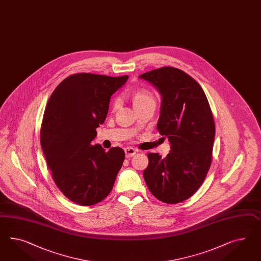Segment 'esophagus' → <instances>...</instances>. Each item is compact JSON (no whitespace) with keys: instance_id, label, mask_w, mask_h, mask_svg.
Returning a JSON list of instances; mask_svg holds the SVG:
<instances>
[{"instance_id":"esophagus-1","label":"esophagus","mask_w":261,"mask_h":261,"mask_svg":"<svg viewBox=\"0 0 261 261\" xmlns=\"http://www.w3.org/2000/svg\"><path fill=\"white\" fill-rule=\"evenodd\" d=\"M124 152H125L126 158H130V156L134 155L138 151L136 149L133 148V147H126V148L124 149Z\"/></svg>"}]
</instances>
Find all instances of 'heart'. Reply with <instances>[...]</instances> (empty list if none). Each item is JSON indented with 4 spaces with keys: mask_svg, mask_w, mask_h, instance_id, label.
<instances>
[{
    "mask_svg": "<svg viewBox=\"0 0 261 261\" xmlns=\"http://www.w3.org/2000/svg\"><path fill=\"white\" fill-rule=\"evenodd\" d=\"M132 99H133V105L135 108L141 107V106H146L149 103H155V97L153 96V94L151 91H149L148 89L145 88H138L135 89L134 91L131 94ZM120 106V99L118 98L114 99L112 102V108L115 110L117 109Z\"/></svg>",
    "mask_w": 261,
    "mask_h": 261,
    "instance_id": "obj_1",
    "label": "heart"
}]
</instances>
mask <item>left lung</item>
Instances as JSON below:
<instances>
[{"instance_id":"left-lung-1","label":"left lung","mask_w":261,"mask_h":261,"mask_svg":"<svg viewBox=\"0 0 261 261\" xmlns=\"http://www.w3.org/2000/svg\"><path fill=\"white\" fill-rule=\"evenodd\" d=\"M140 77L162 95L156 128L171 143L164 159L148 153L143 177L154 197L176 204L198 190L210 169L216 132L211 107L201 86L180 69L163 66Z\"/></svg>"}]
</instances>
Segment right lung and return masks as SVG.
Here are the masks:
<instances>
[{
  "label": "right lung",
  "instance_id": "1",
  "mask_svg": "<svg viewBox=\"0 0 261 261\" xmlns=\"http://www.w3.org/2000/svg\"><path fill=\"white\" fill-rule=\"evenodd\" d=\"M128 76L77 73L51 94L41 127V145L57 187L81 206L96 204L112 190L125 158L120 147L92 146L106 120L110 97Z\"/></svg>",
  "mask_w": 261,
  "mask_h": 261
}]
</instances>
